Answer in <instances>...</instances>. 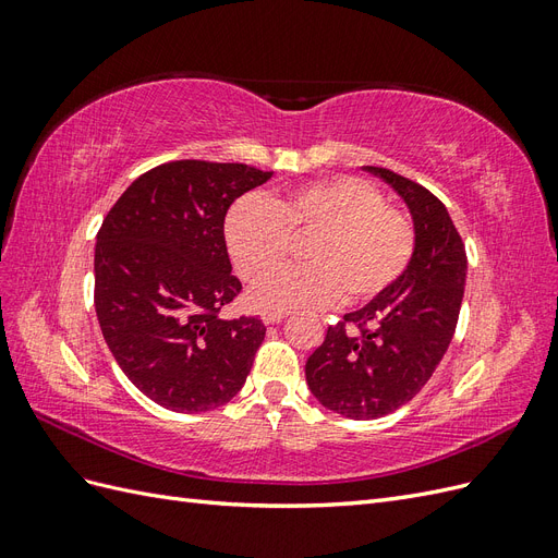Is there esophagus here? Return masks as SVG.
Instances as JSON below:
<instances>
[{
	"label": "esophagus",
	"instance_id": "1",
	"mask_svg": "<svg viewBox=\"0 0 558 558\" xmlns=\"http://www.w3.org/2000/svg\"><path fill=\"white\" fill-rule=\"evenodd\" d=\"M289 316V312H283V310H265L263 314H260V318H263V324H267V326H272V324H281V320Z\"/></svg>",
	"mask_w": 558,
	"mask_h": 558
}]
</instances>
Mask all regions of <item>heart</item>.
<instances>
[{
	"label": "heart",
	"instance_id": "b5f03b06",
	"mask_svg": "<svg viewBox=\"0 0 558 558\" xmlns=\"http://www.w3.org/2000/svg\"><path fill=\"white\" fill-rule=\"evenodd\" d=\"M312 236L314 264L258 286L253 300L269 310L332 305L340 298L367 305L408 272L416 251L410 216L356 177L300 185L281 197L244 199L226 221L230 258L246 281H265L288 262L295 239Z\"/></svg>",
	"mask_w": 558,
	"mask_h": 558
}]
</instances>
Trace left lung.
Returning <instances> with one entry per match:
<instances>
[{
  "instance_id": "1",
  "label": "left lung",
  "mask_w": 558,
  "mask_h": 558,
  "mask_svg": "<svg viewBox=\"0 0 558 558\" xmlns=\"http://www.w3.org/2000/svg\"><path fill=\"white\" fill-rule=\"evenodd\" d=\"M367 172L408 202L414 258L391 291L328 326L305 365L316 400L356 421L391 414L426 386L459 324L468 272L465 244L442 202L386 167L367 165Z\"/></svg>"
}]
</instances>
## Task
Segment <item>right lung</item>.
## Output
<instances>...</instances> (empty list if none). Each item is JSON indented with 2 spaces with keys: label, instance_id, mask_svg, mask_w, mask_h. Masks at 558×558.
<instances>
[{
  "label": "right lung",
  "instance_id": "1",
  "mask_svg": "<svg viewBox=\"0 0 558 558\" xmlns=\"http://www.w3.org/2000/svg\"><path fill=\"white\" fill-rule=\"evenodd\" d=\"M272 172L174 160L132 181L97 232L95 312L125 377L181 414L238 396L265 340L256 316L221 318L242 283L230 269L226 214Z\"/></svg>",
  "mask_w": 558,
  "mask_h": 558
}]
</instances>
